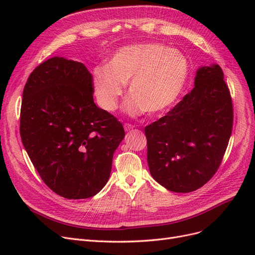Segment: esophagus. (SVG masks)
I'll list each match as a JSON object with an SVG mask.
<instances>
[{"label": "esophagus", "mask_w": 255, "mask_h": 255, "mask_svg": "<svg viewBox=\"0 0 255 255\" xmlns=\"http://www.w3.org/2000/svg\"><path fill=\"white\" fill-rule=\"evenodd\" d=\"M133 128H134V126L129 125V123H125V129L126 130H130V129H133Z\"/></svg>", "instance_id": "34e87169"}]
</instances>
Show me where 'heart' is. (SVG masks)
<instances>
[{"label":"heart","mask_w":255,"mask_h":255,"mask_svg":"<svg viewBox=\"0 0 255 255\" xmlns=\"http://www.w3.org/2000/svg\"><path fill=\"white\" fill-rule=\"evenodd\" d=\"M189 64L186 56L157 43L128 45L119 49L106 64L94 71V88L99 104L107 112L118 107L128 83L127 111L158 115L175 103L186 84Z\"/></svg>","instance_id":"obj_1"}]
</instances>
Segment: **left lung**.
Wrapping results in <instances>:
<instances>
[{"instance_id": "1", "label": "left lung", "mask_w": 255, "mask_h": 255, "mask_svg": "<svg viewBox=\"0 0 255 255\" xmlns=\"http://www.w3.org/2000/svg\"><path fill=\"white\" fill-rule=\"evenodd\" d=\"M220 66L197 71L195 88L144 128L153 179L173 192L202 187L217 172L233 128V103Z\"/></svg>"}]
</instances>
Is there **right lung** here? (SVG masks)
Masks as SVG:
<instances>
[{
	"label": "right lung",
	"instance_id": "1",
	"mask_svg": "<svg viewBox=\"0 0 255 255\" xmlns=\"http://www.w3.org/2000/svg\"><path fill=\"white\" fill-rule=\"evenodd\" d=\"M94 90L87 68L63 57L37 66L23 89L22 143L44 184L66 199L94 197L105 186L126 135L95 104Z\"/></svg>",
	"mask_w": 255,
	"mask_h": 255
}]
</instances>
